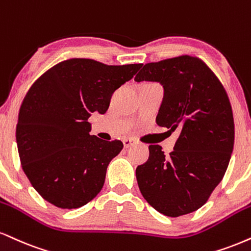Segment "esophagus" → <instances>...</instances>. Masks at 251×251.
<instances>
[{
	"mask_svg": "<svg viewBox=\"0 0 251 251\" xmlns=\"http://www.w3.org/2000/svg\"><path fill=\"white\" fill-rule=\"evenodd\" d=\"M123 144H124V147H125V149H128V147L133 146V145L135 144V141L132 140V139H125V140L123 141Z\"/></svg>",
	"mask_w": 251,
	"mask_h": 251,
	"instance_id": "esophagus-1",
	"label": "esophagus"
}]
</instances>
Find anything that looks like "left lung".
Here are the masks:
<instances>
[{"label": "left lung", "instance_id": "left-lung-1", "mask_svg": "<svg viewBox=\"0 0 251 251\" xmlns=\"http://www.w3.org/2000/svg\"><path fill=\"white\" fill-rule=\"evenodd\" d=\"M135 81H156L164 98L161 127L180 132L173 152L151 145L135 170L144 199L159 213L177 217L198 210L221 182L234 149V118L225 87L201 59L191 56L147 63Z\"/></svg>", "mask_w": 251, "mask_h": 251}]
</instances>
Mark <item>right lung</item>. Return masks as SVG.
Listing matches in <instances>:
<instances>
[{
  "instance_id": "add662e5",
  "label": "right lung",
  "mask_w": 251,
  "mask_h": 251,
  "mask_svg": "<svg viewBox=\"0 0 251 251\" xmlns=\"http://www.w3.org/2000/svg\"><path fill=\"white\" fill-rule=\"evenodd\" d=\"M141 66L72 58L32 84L20 108L16 141L24 173L44 200L75 209L101 191L123 143L90 135L87 119L106 112L112 93Z\"/></svg>"
}]
</instances>
